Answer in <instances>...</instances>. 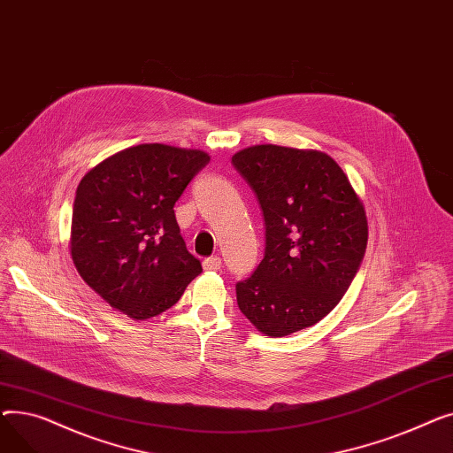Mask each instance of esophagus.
I'll use <instances>...</instances> for the list:
<instances>
[{"mask_svg": "<svg viewBox=\"0 0 453 453\" xmlns=\"http://www.w3.org/2000/svg\"><path fill=\"white\" fill-rule=\"evenodd\" d=\"M222 268V258L220 257H207L203 260V270L207 272H219Z\"/></svg>", "mask_w": 453, "mask_h": 453, "instance_id": "esophagus-1", "label": "esophagus"}]
</instances>
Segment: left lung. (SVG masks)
Returning a JSON list of instances; mask_svg holds the SVG:
<instances>
[{
  "instance_id": "left-lung-1",
  "label": "left lung",
  "mask_w": 453,
  "mask_h": 453,
  "mask_svg": "<svg viewBox=\"0 0 453 453\" xmlns=\"http://www.w3.org/2000/svg\"><path fill=\"white\" fill-rule=\"evenodd\" d=\"M265 212L266 250L236 282V303L272 338L312 326L334 308L367 248L365 207L342 166L319 150L255 145L231 157Z\"/></svg>"
}]
</instances>
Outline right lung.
Listing matches in <instances>:
<instances>
[{"instance_id":"add662e5","label":"right lung","mask_w":453,"mask_h":453,"mask_svg":"<svg viewBox=\"0 0 453 453\" xmlns=\"http://www.w3.org/2000/svg\"><path fill=\"white\" fill-rule=\"evenodd\" d=\"M203 150L145 142L81 180L69 251L88 287L135 321L171 308L202 273L180 234L174 203L203 166Z\"/></svg>"}]
</instances>
